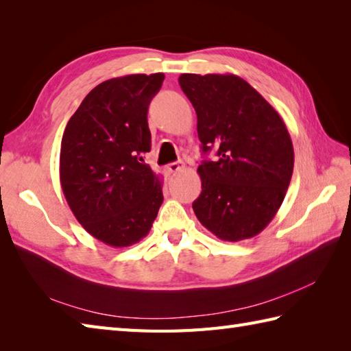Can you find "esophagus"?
I'll return each mask as SVG.
<instances>
[{
    "instance_id": "obj_1",
    "label": "esophagus",
    "mask_w": 351,
    "mask_h": 351,
    "mask_svg": "<svg viewBox=\"0 0 351 351\" xmlns=\"http://www.w3.org/2000/svg\"><path fill=\"white\" fill-rule=\"evenodd\" d=\"M184 169V162L181 161H175V162H170L166 166L167 173H176V171H180Z\"/></svg>"
}]
</instances>
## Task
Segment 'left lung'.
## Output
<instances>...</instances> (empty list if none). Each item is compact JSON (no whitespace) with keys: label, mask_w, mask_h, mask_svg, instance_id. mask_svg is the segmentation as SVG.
<instances>
[{"label":"left lung","mask_w":351,"mask_h":351,"mask_svg":"<svg viewBox=\"0 0 351 351\" xmlns=\"http://www.w3.org/2000/svg\"><path fill=\"white\" fill-rule=\"evenodd\" d=\"M182 92L197 114L202 152L217 151L197 167L202 193L196 217L223 241L258 235L280 208L293 176L289 132L270 104L234 73H182Z\"/></svg>","instance_id":"8db88e82"}]
</instances>
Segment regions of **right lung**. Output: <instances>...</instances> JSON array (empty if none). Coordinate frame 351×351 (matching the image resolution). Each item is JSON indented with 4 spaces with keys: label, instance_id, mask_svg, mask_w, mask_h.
I'll return each mask as SVG.
<instances>
[{
    "label": "right lung",
    "instance_id": "1",
    "mask_svg": "<svg viewBox=\"0 0 351 351\" xmlns=\"http://www.w3.org/2000/svg\"><path fill=\"white\" fill-rule=\"evenodd\" d=\"M164 73H134L96 86L62 138L60 184L71 211L96 240L128 247L149 234L162 204L151 151L147 107Z\"/></svg>",
    "mask_w": 351,
    "mask_h": 351
}]
</instances>
